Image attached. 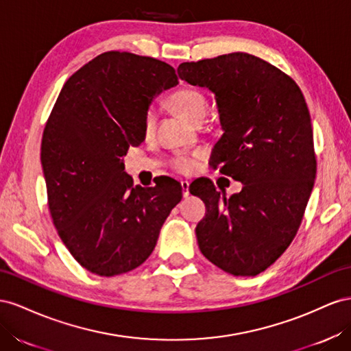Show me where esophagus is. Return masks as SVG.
<instances>
[{"mask_svg": "<svg viewBox=\"0 0 351 351\" xmlns=\"http://www.w3.org/2000/svg\"><path fill=\"white\" fill-rule=\"evenodd\" d=\"M181 186H182V195H184V198H186L189 195V184L186 181H182Z\"/></svg>", "mask_w": 351, "mask_h": 351, "instance_id": "1", "label": "esophagus"}]
</instances>
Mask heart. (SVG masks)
<instances>
[{
	"label": "heart",
	"instance_id": "b5f03b06",
	"mask_svg": "<svg viewBox=\"0 0 351 351\" xmlns=\"http://www.w3.org/2000/svg\"><path fill=\"white\" fill-rule=\"evenodd\" d=\"M170 104H172L179 113H181L184 117L188 120H191L193 123H199L202 120L206 117L207 110H208V103L207 98L204 97L203 93H199L195 88H189V86H182L179 88L178 91H175L169 98ZM157 122V116L154 110H148L144 116V122L143 128L144 132L147 135L153 134L154 128ZM172 166L181 173H188L191 172L194 167V160L191 157L186 156H179L176 157Z\"/></svg>",
	"mask_w": 351,
	"mask_h": 351
}]
</instances>
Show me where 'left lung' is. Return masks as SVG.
Masks as SVG:
<instances>
[{
	"mask_svg": "<svg viewBox=\"0 0 351 351\" xmlns=\"http://www.w3.org/2000/svg\"><path fill=\"white\" fill-rule=\"evenodd\" d=\"M178 75L216 98L223 135L212 166L243 184L226 198L210 181L189 186L207 213L195 228L206 258L235 276H256L294 239L316 178L313 131L302 89L247 53L182 63Z\"/></svg>",
	"mask_w": 351,
	"mask_h": 351,
	"instance_id": "left-lung-1",
	"label": "left lung"
}]
</instances>
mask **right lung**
Masks as SVG:
<instances>
[{"instance_id":"obj_1","label":"right lung","mask_w":351,"mask_h":351,"mask_svg":"<svg viewBox=\"0 0 351 351\" xmlns=\"http://www.w3.org/2000/svg\"><path fill=\"white\" fill-rule=\"evenodd\" d=\"M178 84L165 62L108 51L58 94L41 144L48 207L70 254L89 272L114 276L143 265L181 202L182 186L172 178L134 186L122 158L145 139L153 99Z\"/></svg>"}]
</instances>
